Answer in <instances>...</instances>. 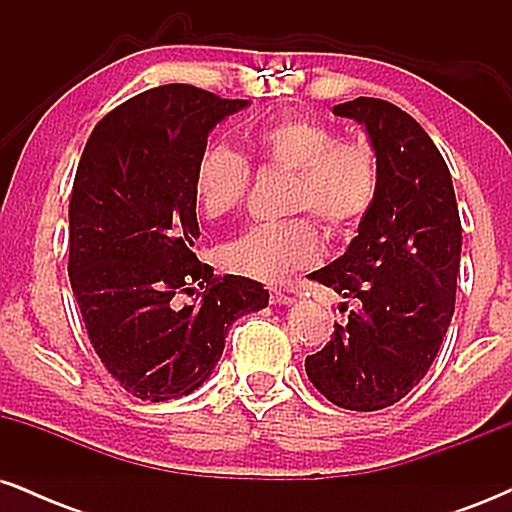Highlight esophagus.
Masks as SVG:
<instances>
[{"mask_svg":"<svg viewBox=\"0 0 512 512\" xmlns=\"http://www.w3.org/2000/svg\"><path fill=\"white\" fill-rule=\"evenodd\" d=\"M272 303H279V305H291L293 303V296L286 291H272Z\"/></svg>","mask_w":512,"mask_h":512,"instance_id":"esophagus-1","label":"esophagus"}]
</instances>
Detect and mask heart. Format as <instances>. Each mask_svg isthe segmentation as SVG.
Listing matches in <instances>:
<instances>
[{"label": "heart", "mask_w": 512, "mask_h": 512, "mask_svg": "<svg viewBox=\"0 0 512 512\" xmlns=\"http://www.w3.org/2000/svg\"><path fill=\"white\" fill-rule=\"evenodd\" d=\"M252 151L269 168L293 170L286 211H305L330 236H344L368 216L380 192V166L373 146L339 139L322 122L289 117L250 134ZM250 163L226 144H209L197 158L195 195L209 219L236 211L250 190ZM310 216L252 223L219 245L228 272L279 281L320 257V231Z\"/></svg>", "instance_id": "obj_1"}]
</instances>
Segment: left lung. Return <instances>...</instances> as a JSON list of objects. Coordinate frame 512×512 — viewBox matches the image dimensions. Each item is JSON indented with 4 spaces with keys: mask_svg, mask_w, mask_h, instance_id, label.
I'll use <instances>...</instances> for the list:
<instances>
[{
    "mask_svg": "<svg viewBox=\"0 0 512 512\" xmlns=\"http://www.w3.org/2000/svg\"><path fill=\"white\" fill-rule=\"evenodd\" d=\"M334 115L366 125L380 192L349 250L310 279L356 310L305 358L317 392L351 411L399 402L424 378L455 313L462 226L450 170L424 127L397 105L356 98Z\"/></svg>",
    "mask_w": 512,
    "mask_h": 512,
    "instance_id": "obj_1",
    "label": "left lung"
}]
</instances>
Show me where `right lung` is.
Here are the masks:
<instances>
[{"mask_svg": "<svg viewBox=\"0 0 512 512\" xmlns=\"http://www.w3.org/2000/svg\"><path fill=\"white\" fill-rule=\"evenodd\" d=\"M245 105L190 84L149 88L110 110L81 154L69 281L93 351L139 399L195 392L233 320L269 301L262 284L214 274L195 255L197 158L216 122Z\"/></svg>", "mask_w": 512, "mask_h": 512, "instance_id": "right-lung-1", "label": "right lung"}]
</instances>
